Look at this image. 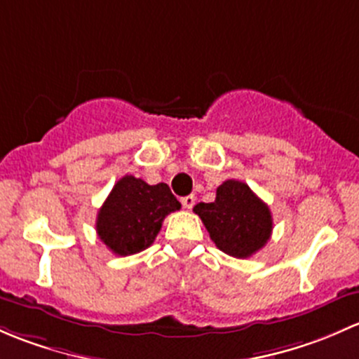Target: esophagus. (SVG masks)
<instances>
[{
  "mask_svg": "<svg viewBox=\"0 0 359 359\" xmlns=\"http://www.w3.org/2000/svg\"><path fill=\"white\" fill-rule=\"evenodd\" d=\"M181 204H183L184 209H191L195 205V195H187V197L181 198Z\"/></svg>",
  "mask_w": 359,
  "mask_h": 359,
  "instance_id": "obj_1",
  "label": "esophagus"
}]
</instances>
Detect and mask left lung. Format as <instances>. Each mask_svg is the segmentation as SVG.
Segmentation results:
<instances>
[{
	"instance_id": "obj_1",
	"label": "left lung",
	"mask_w": 359,
	"mask_h": 359,
	"mask_svg": "<svg viewBox=\"0 0 359 359\" xmlns=\"http://www.w3.org/2000/svg\"><path fill=\"white\" fill-rule=\"evenodd\" d=\"M210 240L228 256L245 259L268 243L273 230L269 207L249 184L226 180L216 190V201L194 207Z\"/></svg>"
}]
</instances>
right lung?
Segmentation results:
<instances>
[{
	"label": "right lung",
	"instance_id": "1",
	"mask_svg": "<svg viewBox=\"0 0 359 359\" xmlns=\"http://www.w3.org/2000/svg\"><path fill=\"white\" fill-rule=\"evenodd\" d=\"M180 207L165 183L149 184L128 175L100 207L97 233L114 254L131 256L152 245L164 217Z\"/></svg>",
	"mask_w": 359,
	"mask_h": 359
}]
</instances>
